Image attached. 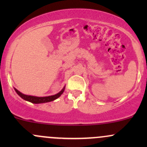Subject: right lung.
<instances>
[{
  "mask_svg": "<svg viewBox=\"0 0 147 147\" xmlns=\"http://www.w3.org/2000/svg\"><path fill=\"white\" fill-rule=\"evenodd\" d=\"M64 89L65 88H63L62 89L61 91H60L59 93L56 94L55 95H52V96H48V97H34V96H30V95H24V94L21 93V92H19L18 90H16V88H14L15 91L16 92V93L18 94L21 98H23L25 100L28 101V102H30L32 103H34V104H41V103H45V102H52V101L55 100L59 97L61 95L63 92Z\"/></svg>",
  "mask_w": 147,
  "mask_h": 147,
  "instance_id": "right-lung-1",
  "label": "right lung"
}]
</instances>
